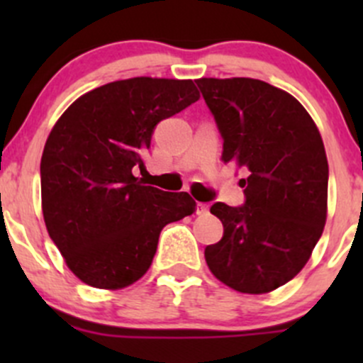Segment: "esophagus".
<instances>
[{
	"label": "esophagus",
	"mask_w": 363,
	"mask_h": 363,
	"mask_svg": "<svg viewBox=\"0 0 363 363\" xmlns=\"http://www.w3.org/2000/svg\"><path fill=\"white\" fill-rule=\"evenodd\" d=\"M208 212V205L203 203V202H199L196 203V214L199 216H205Z\"/></svg>",
	"instance_id": "34e87169"
}]
</instances>
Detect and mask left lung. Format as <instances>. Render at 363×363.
Instances as JSON below:
<instances>
[{
  "mask_svg": "<svg viewBox=\"0 0 363 363\" xmlns=\"http://www.w3.org/2000/svg\"><path fill=\"white\" fill-rule=\"evenodd\" d=\"M223 137L225 163L246 172V203L211 207L223 239L205 247L211 272L240 294L291 281L323 233L328 161L313 117L286 91L258 79H196Z\"/></svg>",
  "mask_w": 363,
  "mask_h": 363,
  "instance_id": "8db88e82",
  "label": "left lung"
}]
</instances>
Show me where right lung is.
I'll return each mask as SVG.
<instances>
[{
  "instance_id": "1",
  "label": "right lung",
  "mask_w": 363,
  "mask_h": 363,
  "mask_svg": "<svg viewBox=\"0 0 363 363\" xmlns=\"http://www.w3.org/2000/svg\"><path fill=\"white\" fill-rule=\"evenodd\" d=\"M200 98L193 80L133 77L77 98L45 142L40 163L47 232L82 283L121 290L151 267L160 233L191 216L188 193L145 186L155 126Z\"/></svg>"
}]
</instances>
